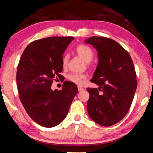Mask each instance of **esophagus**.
I'll list each match as a JSON object with an SVG mask.
<instances>
[{"mask_svg":"<svg viewBox=\"0 0 153 153\" xmlns=\"http://www.w3.org/2000/svg\"><path fill=\"white\" fill-rule=\"evenodd\" d=\"M77 88H78V91H82V90H84V88H82L81 86H78L77 87Z\"/></svg>","mask_w":153,"mask_h":153,"instance_id":"1","label":"esophagus"}]
</instances>
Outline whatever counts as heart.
<instances>
[{"label": "heart", "mask_w": 153, "mask_h": 153, "mask_svg": "<svg viewBox=\"0 0 153 153\" xmlns=\"http://www.w3.org/2000/svg\"><path fill=\"white\" fill-rule=\"evenodd\" d=\"M76 53L77 55L80 56L85 62L88 64H90V61L94 57V51L90 46L85 45H79L76 46ZM69 61V56L67 55H64L62 58V65L63 67H66ZM86 75L81 74L73 73L69 75L68 79L71 82L75 83L76 84H82L84 80L86 79Z\"/></svg>", "instance_id": "obj_1"}]
</instances>
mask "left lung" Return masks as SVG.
Instances as JSON below:
<instances>
[{
  "label": "left lung",
  "mask_w": 153,
  "mask_h": 153,
  "mask_svg": "<svg viewBox=\"0 0 153 153\" xmlns=\"http://www.w3.org/2000/svg\"><path fill=\"white\" fill-rule=\"evenodd\" d=\"M98 51V63L91 82L98 89L88 88L90 117L102 126H111L125 117L137 88L135 68L128 52L110 38L92 36L85 40Z\"/></svg>",
  "instance_id": "obj_1"
}]
</instances>
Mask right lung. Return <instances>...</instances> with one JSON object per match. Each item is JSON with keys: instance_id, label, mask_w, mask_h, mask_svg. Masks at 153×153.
<instances>
[{"instance_id": "obj_1", "label": "right lung", "mask_w": 153, "mask_h": 153, "mask_svg": "<svg viewBox=\"0 0 153 153\" xmlns=\"http://www.w3.org/2000/svg\"><path fill=\"white\" fill-rule=\"evenodd\" d=\"M74 37H48L31 42L23 53L16 75L21 102L28 115L39 125L53 128L63 121L78 91L65 81L60 90H52L63 70L62 58Z\"/></svg>"}]
</instances>
